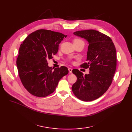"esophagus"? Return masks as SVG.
<instances>
[{
	"mask_svg": "<svg viewBox=\"0 0 132 132\" xmlns=\"http://www.w3.org/2000/svg\"><path fill=\"white\" fill-rule=\"evenodd\" d=\"M68 70H69V73H72V69H71V68H68Z\"/></svg>",
	"mask_w": 132,
	"mask_h": 132,
	"instance_id": "obj_1",
	"label": "esophagus"
}]
</instances>
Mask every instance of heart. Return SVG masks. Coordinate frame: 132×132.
<instances>
[{"mask_svg":"<svg viewBox=\"0 0 132 132\" xmlns=\"http://www.w3.org/2000/svg\"><path fill=\"white\" fill-rule=\"evenodd\" d=\"M80 41H82L79 39H75L74 41H73V43L74 42H80Z\"/></svg>","mask_w":132,"mask_h":132,"instance_id":"heart-1","label":"heart"}]
</instances>
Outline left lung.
Masks as SVG:
<instances>
[{
    "mask_svg": "<svg viewBox=\"0 0 132 132\" xmlns=\"http://www.w3.org/2000/svg\"><path fill=\"white\" fill-rule=\"evenodd\" d=\"M73 34L88 42L87 63L81 67L89 68V73L85 76L79 70L72 73L77 80L72 86L77 98L84 101L95 100L102 96L110 86L117 67L116 49L108 36L95 30L78 31Z\"/></svg>",
    "mask_w": 132,
    "mask_h": 132,
    "instance_id": "8db88e82",
    "label": "left lung"
}]
</instances>
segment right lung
Instances as JSON below:
<instances>
[{"instance_id":"add662e5","label":"right lung","mask_w":132,"mask_h":132,"mask_svg":"<svg viewBox=\"0 0 132 132\" xmlns=\"http://www.w3.org/2000/svg\"><path fill=\"white\" fill-rule=\"evenodd\" d=\"M67 35L44 29L29 34L21 44L16 66L21 81L31 95L45 97L53 93L60 79L68 74L66 67L54 68L47 61L59 51Z\"/></svg>"}]
</instances>
